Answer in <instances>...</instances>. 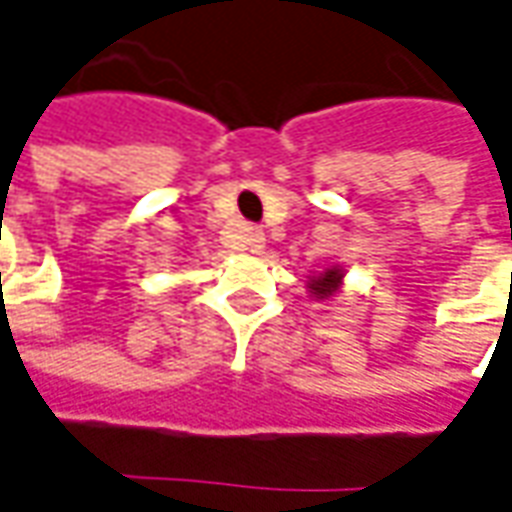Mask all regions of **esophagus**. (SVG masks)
Listing matches in <instances>:
<instances>
[{
    "label": "esophagus",
    "mask_w": 512,
    "mask_h": 512,
    "mask_svg": "<svg viewBox=\"0 0 512 512\" xmlns=\"http://www.w3.org/2000/svg\"><path fill=\"white\" fill-rule=\"evenodd\" d=\"M263 232H257V229H246L243 235H232V246H246V249H252V252H257V249H263Z\"/></svg>",
    "instance_id": "obj_1"
}]
</instances>
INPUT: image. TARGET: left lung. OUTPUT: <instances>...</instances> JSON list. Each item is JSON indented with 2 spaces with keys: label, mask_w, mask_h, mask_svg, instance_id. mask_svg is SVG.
I'll use <instances>...</instances> for the list:
<instances>
[{
  "label": "left lung",
  "mask_w": 512,
  "mask_h": 512,
  "mask_svg": "<svg viewBox=\"0 0 512 512\" xmlns=\"http://www.w3.org/2000/svg\"><path fill=\"white\" fill-rule=\"evenodd\" d=\"M339 280H342V274L336 269H328L319 280H314L311 283V288H314L316 297H328V294H333L336 291V285H339Z\"/></svg>",
  "instance_id": "8db88e82"
}]
</instances>
